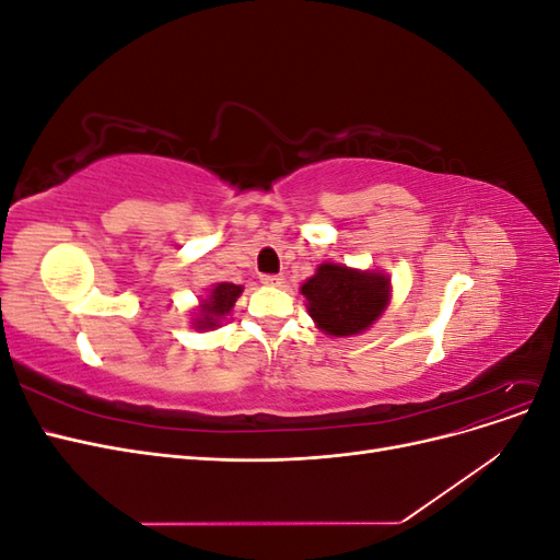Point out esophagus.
<instances>
[{"instance_id":"obj_1","label":"esophagus","mask_w":560,"mask_h":560,"mask_svg":"<svg viewBox=\"0 0 560 560\" xmlns=\"http://www.w3.org/2000/svg\"><path fill=\"white\" fill-rule=\"evenodd\" d=\"M282 280H284L282 276H270V273L261 276V282H264V284H273V287H276V284H282Z\"/></svg>"}]
</instances>
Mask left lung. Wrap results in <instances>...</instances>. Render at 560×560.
<instances>
[{"label":"left lung","instance_id":"1","mask_svg":"<svg viewBox=\"0 0 560 560\" xmlns=\"http://www.w3.org/2000/svg\"><path fill=\"white\" fill-rule=\"evenodd\" d=\"M301 294L308 299V313L322 331L352 336L378 319L387 303L389 282L369 270L322 264L317 273L303 282Z\"/></svg>","mask_w":560,"mask_h":560}]
</instances>
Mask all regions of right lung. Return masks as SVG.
Listing matches in <instances>:
<instances>
[{"instance_id":"1","label":"right lung","mask_w":560,"mask_h":560,"mask_svg":"<svg viewBox=\"0 0 560 560\" xmlns=\"http://www.w3.org/2000/svg\"><path fill=\"white\" fill-rule=\"evenodd\" d=\"M243 294V287L241 284H231V282H219L214 290L210 292L208 301H202L200 306V317L196 319V327L198 329H212L219 325V319H222L231 308L235 299Z\"/></svg>"}]
</instances>
